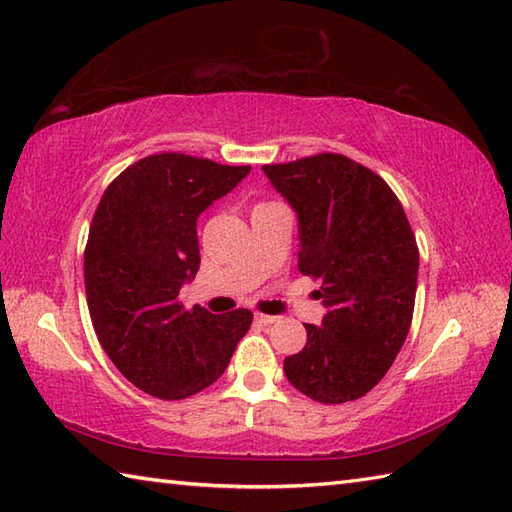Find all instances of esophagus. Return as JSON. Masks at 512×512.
<instances>
[{
    "label": "esophagus",
    "instance_id": "1",
    "mask_svg": "<svg viewBox=\"0 0 512 512\" xmlns=\"http://www.w3.org/2000/svg\"><path fill=\"white\" fill-rule=\"evenodd\" d=\"M279 317H273V314H262V312H255V323L259 325H273L277 323Z\"/></svg>",
    "mask_w": 512,
    "mask_h": 512
}]
</instances>
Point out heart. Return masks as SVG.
<instances>
[{
    "instance_id": "b5f03b06",
    "label": "heart",
    "mask_w": 512,
    "mask_h": 512,
    "mask_svg": "<svg viewBox=\"0 0 512 512\" xmlns=\"http://www.w3.org/2000/svg\"><path fill=\"white\" fill-rule=\"evenodd\" d=\"M270 204H275V202H259V204L255 206V211H257V209H264V206H270Z\"/></svg>"
}]
</instances>
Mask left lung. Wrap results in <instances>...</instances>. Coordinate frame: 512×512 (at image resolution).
Returning a JSON list of instances; mask_svg holds the SVG:
<instances>
[{"instance_id":"8db88e82","label":"left lung","mask_w":512,"mask_h":512,"mask_svg":"<svg viewBox=\"0 0 512 512\" xmlns=\"http://www.w3.org/2000/svg\"><path fill=\"white\" fill-rule=\"evenodd\" d=\"M299 217V270L321 279L323 325L284 372L308 398L365 396L407 339L418 288V244L396 193L356 160L317 154L262 167Z\"/></svg>"}]
</instances>
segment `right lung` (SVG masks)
Masks as SVG:
<instances>
[{"instance_id":"add662e5","label":"right lung","mask_w":512,"mask_h":512,"mask_svg":"<svg viewBox=\"0 0 512 512\" xmlns=\"http://www.w3.org/2000/svg\"><path fill=\"white\" fill-rule=\"evenodd\" d=\"M250 173L187 154H154L110 182L83 255L94 332L145 394L182 400L224 374L250 310H187L178 295L200 268L198 217Z\"/></svg>"}]
</instances>
